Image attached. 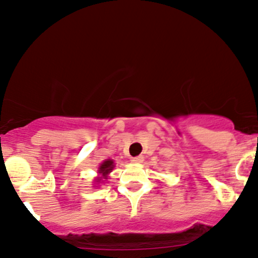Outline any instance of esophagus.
<instances>
[{
    "instance_id": "34e87169",
    "label": "esophagus",
    "mask_w": 258,
    "mask_h": 258,
    "mask_svg": "<svg viewBox=\"0 0 258 258\" xmlns=\"http://www.w3.org/2000/svg\"><path fill=\"white\" fill-rule=\"evenodd\" d=\"M132 161L134 162V163H140V162H143L144 161V157L141 156H135V157H132Z\"/></svg>"
}]
</instances>
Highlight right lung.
Returning <instances> with one entry per match:
<instances>
[{
  "label": "right lung",
  "mask_w": 258,
  "mask_h": 258,
  "mask_svg": "<svg viewBox=\"0 0 258 258\" xmlns=\"http://www.w3.org/2000/svg\"><path fill=\"white\" fill-rule=\"evenodd\" d=\"M114 161L110 159H107L104 160L103 162L99 165L98 167V176L96 177L95 181L98 182V183H101V182H103V179H107L108 174L112 172V170L114 168Z\"/></svg>",
  "instance_id": "right-lung-1"
}]
</instances>
